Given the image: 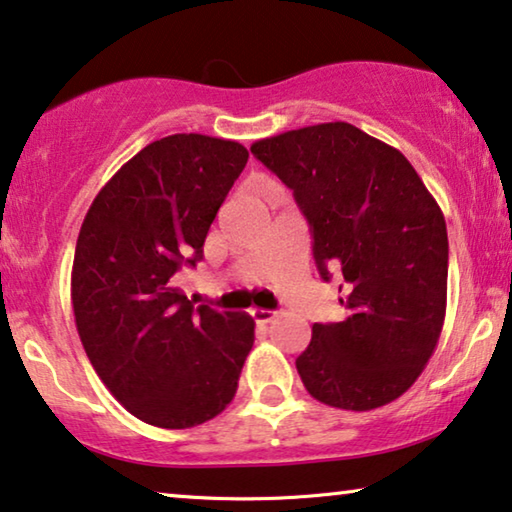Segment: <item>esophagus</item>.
<instances>
[{"instance_id": "1", "label": "esophagus", "mask_w": 512, "mask_h": 512, "mask_svg": "<svg viewBox=\"0 0 512 512\" xmlns=\"http://www.w3.org/2000/svg\"><path fill=\"white\" fill-rule=\"evenodd\" d=\"M250 315L255 317L257 324H269V322H273V319H276L278 312L276 310H264V308H253V310H250Z\"/></svg>"}]
</instances>
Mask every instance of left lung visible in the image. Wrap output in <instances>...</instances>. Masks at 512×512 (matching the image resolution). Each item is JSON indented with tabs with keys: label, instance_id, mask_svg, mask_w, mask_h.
<instances>
[{
	"label": "left lung",
	"instance_id": "obj_1",
	"mask_svg": "<svg viewBox=\"0 0 512 512\" xmlns=\"http://www.w3.org/2000/svg\"><path fill=\"white\" fill-rule=\"evenodd\" d=\"M250 151L294 190L319 276L338 269L347 282L345 322L312 326L296 358L303 386L347 411L398 400L446 317L448 234L437 200L398 149L347 121L264 137Z\"/></svg>",
	"mask_w": 512,
	"mask_h": 512
}]
</instances>
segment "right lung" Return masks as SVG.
<instances>
[{
    "label": "right lung",
    "mask_w": 512,
    "mask_h": 512,
    "mask_svg": "<svg viewBox=\"0 0 512 512\" xmlns=\"http://www.w3.org/2000/svg\"><path fill=\"white\" fill-rule=\"evenodd\" d=\"M248 163L234 140L167 135L105 183L80 227L71 301L82 347L140 421L186 430L232 402L255 342L246 312L195 308L177 285Z\"/></svg>",
    "instance_id": "obj_1"
}]
</instances>
